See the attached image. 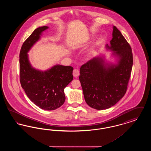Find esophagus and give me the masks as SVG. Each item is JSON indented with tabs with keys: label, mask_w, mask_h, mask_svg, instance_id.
<instances>
[{
	"label": "esophagus",
	"mask_w": 151,
	"mask_h": 151,
	"mask_svg": "<svg viewBox=\"0 0 151 151\" xmlns=\"http://www.w3.org/2000/svg\"><path fill=\"white\" fill-rule=\"evenodd\" d=\"M80 72H79V70L78 69H74L73 71V75L74 77L77 78L78 76H79Z\"/></svg>",
	"instance_id": "34e87169"
}]
</instances>
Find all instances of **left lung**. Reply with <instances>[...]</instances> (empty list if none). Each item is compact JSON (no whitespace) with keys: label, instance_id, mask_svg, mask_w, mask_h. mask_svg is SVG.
<instances>
[{"label":"left lung","instance_id":"1","mask_svg":"<svg viewBox=\"0 0 151 151\" xmlns=\"http://www.w3.org/2000/svg\"><path fill=\"white\" fill-rule=\"evenodd\" d=\"M113 38L106 49L113 51L116 64H105L100 57L94 58L81 65L79 80L86 104L97 110L115 105L126 93L132 67L131 47L121 32L113 27Z\"/></svg>","mask_w":151,"mask_h":151}]
</instances>
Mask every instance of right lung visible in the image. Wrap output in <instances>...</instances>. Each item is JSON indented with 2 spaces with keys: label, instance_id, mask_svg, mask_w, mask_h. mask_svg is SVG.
<instances>
[{
  "label": "right lung",
  "instance_id": "1",
  "mask_svg": "<svg viewBox=\"0 0 151 151\" xmlns=\"http://www.w3.org/2000/svg\"><path fill=\"white\" fill-rule=\"evenodd\" d=\"M48 27L35 29L22 45L20 52V80L28 97L39 108L53 110L65 102L64 89L73 79L71 66L55 65L42 71L34 68L29 62L28 52L37 42Z\"/></svg>",
  "mask_w": 151,
  "mask_h": 151
}]
</instances>
